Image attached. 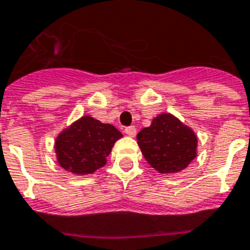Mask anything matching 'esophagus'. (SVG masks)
<instances>
[{"label": "esophagus", "instance_id": "obj_1", "mask_svg": "<svg viewBox=\"0 0 250 250\" xmlns=\"http://www.w3.org/2000/svg\"><path fill=\"white\" fill-rule=\"evenodd\" d=\"M125 132L128 135V136H131V138H134L135 135H136V128H135L134 125H130V127H127V128H125Z\"/></svg>", "mask_w": 250, "mask_h": 250}]
</instances>
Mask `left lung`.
<instances>
[{
  "mask_svg": "<svg viewBox=\"0 0 250 250\" xmlns=\"http://www.w3.org/2000/svg\"><path fill=\"white\" fill-rule=\"evenodd\" d=\"M136 139L146 160L159 173L183 171L197 156L195 131L167 112L153 118Z\"/></svg>",
  "mask_w": 250,
  "mask_h": 250,
  "instance_id": "8db88e82",
  "label": "left lung"
}]
</instances>
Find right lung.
Masks as SVG:
<instances>
[{"instance_id": "add662e5", "label": "right lung", "mask_w": 250, "mask_h": 250, "mask_svg": "<svg viewBox=\"0 0 250 250\" xmlns=\"http://www.w3.org/2000/svg\"><path fill=\"white\" fill-rule=\"evenodd\" d=\"M122 136L112 125L84 115L57 136V162L74 175L94 173L106 164L114 144Z\"/></svg>"}]
</instances>
